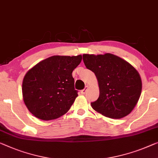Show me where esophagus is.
Segmentation results:
<instances>
[{"mask_svg": "<svg viewBox=\"0 0 158 158\" xmlns=\"http://www.w3.org/2000/svg\"><path fill=\"white\" fill-rule=\"evenodd\" d=\"M88 88H89L88 86H86L85 88H84V89H83V90L81 91V94H85V93L86 92V91H87V89H88Z\"/></svg>", "mask_w": 158, "mask_h": 158, "instance_id": "esophagus-1", "label": "esophagus"}]
</instances>
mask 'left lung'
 Instances as JSON below:
<instances>
[{"label":"left lung","mask_w":158,"mask_h":158,"mask_svg":"<svg viewBox=\"0 0 158 158\" xmlns=\"http://www.w3.org/2000/svg\"><path fill=\"white\" fill-rule=\"evenodd\" d=\"M87 69L95 74L99 87V96L91 103L99 114L119 119L128 115L139 100L142 81L139 73L130 63L110 53L84 54Z\"/></svg>","instance_id":"left-lung-1"}]
</instances>
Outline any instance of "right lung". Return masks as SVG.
Segmentation results:
<instances>
[{"mask_svg":"<svg viewBox=\"0 0 158 158\" xmlns=\"http://www.w3.org/2000/svg\"><path fill=\"white\" fill-rule=\"evenodd\" d=\"M81 60V55H55L28 70L23 81V97L34 116L49 121L69 110L78 96L72 74Z\"/></svg>","mask_w":158,"mask_h":158,"instance_id":"right-lung-1","label":"right lung"}]
</instances>
